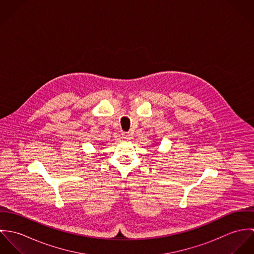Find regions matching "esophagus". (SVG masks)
<instances>
[{"label": "esophagus", "instance_id": "esophagus-1", "mask_svg": "<svg viewBox=\"0 0 254 254\" xmlns=\"http://www.w3.org/2000/svg\"><path fill=\"white\" fill-rule=\"evenodd\" d=\"M121 138L123 140H125V141H130V140L133 139V136H132L131 133H122L121 134Z\"/></svg>", "mask_w": 254, "mask_h": 254}]
</instances>
